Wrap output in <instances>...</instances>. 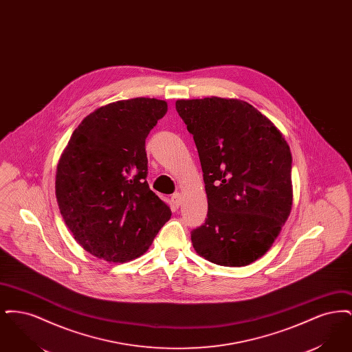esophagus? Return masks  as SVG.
Segmentation results:
<instances>
[{
    "instance_id": "esophagus-1",
    "label": "esophagus",
    "mask_w": 352,
    "mask_h": 352,
    "mask_svg": "<svg viewBox=\"0 0 352 352\" xmlns=\"http://www.w3.org/2000/svg\"><path fill=\"white\" fill-rule=\"evenodd\" d=\"M171 203L175 206V207H179L181 203H182V195L179 192H175L173 197H171Z\"/></svg>"
}]
</instances>
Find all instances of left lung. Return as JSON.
Instances as JSON below:
<instances>
[{"label": "left lung", "instance_id": "left-lung-1", "mask_svg": "<svg viewBox=\"0 0 352 352\" xmlns=\"http://www.w3.org/2000/svg\"><path fill=\"white\" fill-rule=\"evenodd\" d=\"M192 134L208 201L192 230L198 254L224 267H244L265 254L293 203L292 154L283 133L247 101L177 100Z\"/></svg>", "mask_w": 352, "mask_h": 352}]
</instances>
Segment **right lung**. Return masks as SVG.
I'll use <instances>...</instances> for the list:
<instances>
[{"instance_id": "add662e5", "label": "right lung", "mask_w": 352, "mask_h": 352, "mask_svg": "<svg viewBox=\"0 0 352 352\" xmlns=\"http://www.w3.org/2000/svg\"><path fill=\"white\" fill-rule=\"evenodd\" d=\"M168 112L149 98L111 102L74 131L56 168L55 195L75 240L98 258L144 254L171 217L146 182L145 140Z\"/></svg>"}]
</instances>
